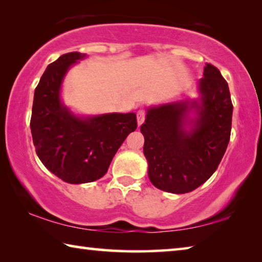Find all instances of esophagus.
<instances>
[{"label":"esophagus","mask_w":262,"mask_h":262,"mask_svg":"<svg viewBox=\"0 0 262 262\" xmlns=\"http://www.w3.org/2000/svg\"><path fill=\"white\" fill-rule=\"evenodd\" d=\"M144 118H145V111L143 108L137 111V123H139V126H141L142 123H143Z\"/></svg>","instance_id":"esophagus-1"}]
</instances>
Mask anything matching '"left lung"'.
Segmentation results:
<instances>
[{
  "mask_svg": "<svg viewBox=\"0 0 262 262\" xmlns=\"http://www.w3.org/2000/svg\"><path fill=\"white\" fill-rule=\"evenodd\" d=\"M199 92V101L148 108L141 133L149 179L158 189L174 194L196 189L217 170L228 148L233 105L228 83L215 66L206 63ZM190 112L197 118L190 119Z\"/></svg>",
  "mask_w": 262,
  "mask_h": 262,
  "instance_id": "left-lung-1",
  "label": "left lung"
}]
</instances>
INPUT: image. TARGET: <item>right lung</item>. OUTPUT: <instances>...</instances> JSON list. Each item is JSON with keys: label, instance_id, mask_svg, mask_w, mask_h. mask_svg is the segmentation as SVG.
Instances as JSON below:
<instances>
[{"label": "right lung", "instance_id": "obj_1", "mask_svg": "<svg viewBox=\"0 0 262 262\" xmlns=\"http://www.w3.org/2000/svg\"><path fill=\"white\" fill-rule=\"evenodd\" d=\"M86 54L72 52L48 64L35 88L31 133L39 159L53 174L69 184L98 180L115 152L137 127L135 113L79 118L60 98L68 69Z\"/></svg>", "mask_w": 262, "mask_h": 262}]
</instances>
